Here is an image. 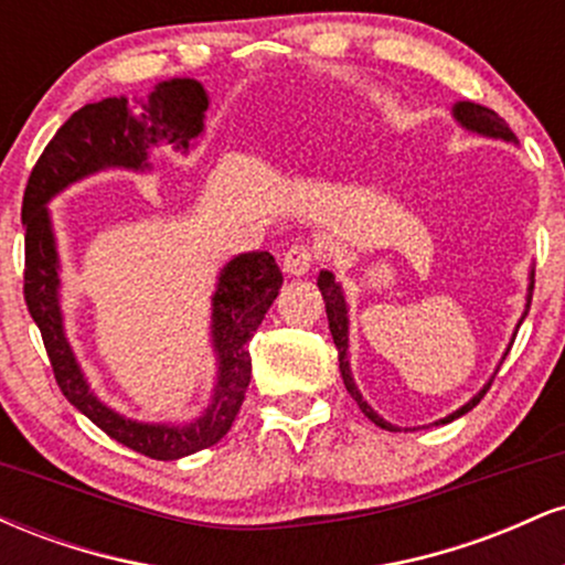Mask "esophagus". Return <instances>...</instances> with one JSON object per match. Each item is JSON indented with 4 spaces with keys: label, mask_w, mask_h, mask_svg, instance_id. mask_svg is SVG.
<instances>
[{
    "label": "esophagus",
    "mask_w": 565,
    "mask_h": 565,
    "mask_svg": "<svg viewBox=\"0 0 565 565\" xmlns=\"http://www.w3.org/2000/svg\"><path fill=\"white\" fill-rule=\"evenodd\" d=\"M316 260H319V252H316V246L291 244L287 249V255H284V274L305 276L310 268H313Z\"/></svg>",
    "instance_id": "esophagus-1"
}]
</instances>
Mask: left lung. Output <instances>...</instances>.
<instances>
[{"label": "left lung", "instance_id": "obj_1", "mask_svg": "<svg viewBox=\"0 0 565 565\" xmlns=\"http://www.w3.org/2000/svg\"><path fill=\"white\" fill-rule=\"evenodd\" d=\"M454 119L459 121L465 129H470V132H478V135H486V138H497V140H508V142H518L515 135H512V129L504 125V119H499V114L491 111V108H483L478 106V103H470V100H459L457 106L451 108ZM319 289H321V297L323 302H327V319H329V332L334 337V345H337V359H340V374H342V382H345L348 393L353 395V401L359 404L361 412L366 414L369 419H372L374 425L382 427V430H398V427L387 423V419H382L377 412H374L372 406L366 404L364 395L359 393V387H355L353 382V374H350V361H348V302H345V295H342V287L334 281V274H329V270H321L319 274ZM531 295H534V274H531V281H529V295H526V310H523L521 321H518V327H521L523 319H526L529 308H531ZM515 340V337H512ZM510 350V348H508ZM508 355V353H504ZM504 361V359H502ZM494 380V377H491ZM491 380L486 382L483 391H478L472 398L468 401L465 406H459L457 412H451L449 417L438 419L436 425H446L451 423V419L462 417V414H468L472 406L478 404V401L483 398L486 391L491 387Z\"/></svg>", "mask_w": 565, "mask_h": 565}]
</instances>
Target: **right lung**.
Here are the masks:
<instances>
[{
	"label": "right lung",
	"instance_id": "right-lung-1",
	"mask_svg": "<svg viewBox=\"0 0 565 565\" xmlns=\"http://www.w3.org/2000/svg\"><path fill=\"white\" fill-rule=\"evenodd\" d=\"M206 89L196 79H167L140 100V111H129L127 97L87 103L55 132L31 170L23 193L25 274L23 297L31 319L42 332L63 395L89 423L127 449L151 459H180L217 444L231 430L252 377L249 340L274 305L284 276L270 252H246L220 270L212 295V348L217 355V382L212 404L188 425L138 423L114 412L93 393L63 327L61 260L50 220V199L87 174L108 167L146 172L151 148L172 146L185 153L204 132Z\"/></svg>",
	"mask_w": 565,
	"mask_h": 565
}]
</instances>
